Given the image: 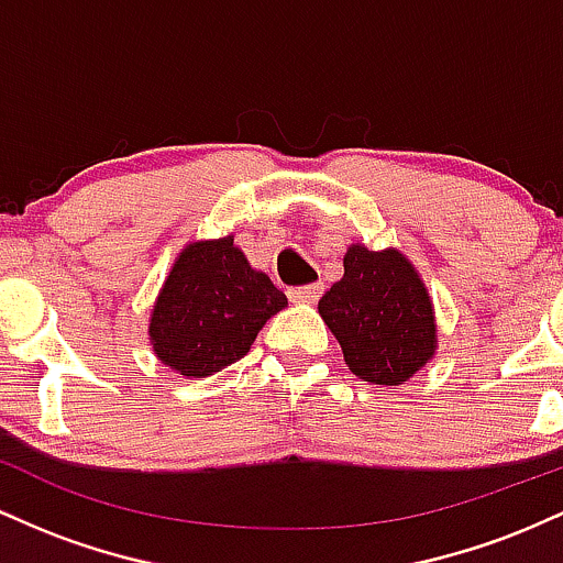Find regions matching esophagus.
Instances as JSON below:
<instances>
[{"mask_svg":"<svg viewBox=\"0 0 563 563\" xmlns=\"http://www.w3.org/2000/svg\"><path fill=\"white\" fill-rule=\"evenodd\" d=\"M320 294H322L320 283H309V286H296L288 290L290 301H296V303H314L320 299Z\"/></svg>","mask_w":563,"mask_h":563,"instance_id":"esophagus-1","label":"esophagus"}]
</instances>
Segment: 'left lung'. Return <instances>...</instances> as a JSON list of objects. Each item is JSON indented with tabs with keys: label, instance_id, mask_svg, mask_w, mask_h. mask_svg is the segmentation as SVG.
<instances>
[{
	"label": "left lung",
	"instance_id": "left-lung-1",
	"mask_svg": "<svg viewBox=\"0 0 563 563\" xmlns=\"http://www.w3.org/2000/svg\"><path fill=\"white\" fill-rule=\"evenodd\" d=\"M354 376L399 386L437 354V314L421 273L399 249L352 243L344 277L318 303Z\"/></svg>",
	"mask_w": 563,
	"mask_h": 563
}]
</instances>
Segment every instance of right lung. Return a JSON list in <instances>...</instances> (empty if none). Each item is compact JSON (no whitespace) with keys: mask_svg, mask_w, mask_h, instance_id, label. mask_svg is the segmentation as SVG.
Returning <instances> with one entry per match:
<instances>
[{"mask_svg":"<svg viewBox=\"0 0 563 563\" xmlns=\"http://www.w3.org/2000/svg\"><path fill=\"white\" fill-rule=\"evenodd\" d=\"M283 290L251 267L235 235L190 241L174 260L147 320L153 354L185 378L214 376L249 354Z\"/></svg>","mask_w":563,"mask_h":563,"instance_id":"1","label":"right lung"}]
</instances>
